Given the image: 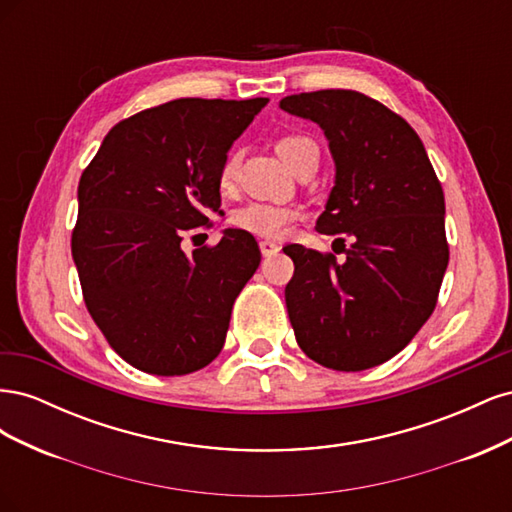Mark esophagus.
I'll list each match as a JSON object with an SVG mask.
<instances>
[{"instance_id": "1", "label": "esophagus", "mask_w": 512, "mask_h": 512, "mask_svg": "<svg viewBox=\"0 0 512 512\" xmlns=\"http://www.w3.org/2000/svg\"><path fill=\"white\" fill-rule=\"evenodd\" d=\"M260 252H262V256H273V254L280 252V245H277L275 241L262 239V241H260Z\"/></svg>"}]
</instances>
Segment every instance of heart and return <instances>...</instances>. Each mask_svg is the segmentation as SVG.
<instances>
[{"label": "heart", "mask_w": 512, "mask_h": 512, "mask_svg": "<svg viewBox=\"0 0 512 512\" xmlns=\"http://www.w3.org/2000/svg\"><path fill=\"white\" fill-rule=\"evenodd\" d=\"M275 149L290 168L297 166L305 156H309V153H318V145L305 134L282 136L280 141H277ZM237 173H239V153L228 151L218 173L220 188L230 190L237 181ZM297 218H299V211L294 207L275 205V203H258V200L247 203L232 213V222H235L239 228L256 232V235H265V237L282 235V232Z\"/></svg>", "instance_id": "obj_1"}]
</instances>
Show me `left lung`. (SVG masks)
<instances>
[{"instance_id": "obj_1", "label": "left lung", "mask_w": 512, "mask_h": 512, "mask_svg": "<svg viewBox=\"0 0 512 512\" xmlns=\"http://www.w3.org/2000/svg\"><path fill=\"white\" fill-rule=\"evenodd\" d=\"M280 106L327 134L337 173L316 228L352 237L342 265L329 252L284 247L294 262L286 286L294 337L329 369L382 365L438 303L448 265L440 179L410 123L361 91H309Z\"/></svg>"}]
</instances>
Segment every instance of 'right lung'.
I'll use <instances>...</instances> for the list:
<instances>
[{
	"label": "right lung",
	"mask_w": 512,
	"mask_h": 512,
	"mask_svg": "<svg viewBox=\"0 0 512 512\" xmlns=\"http://www.w3.org/2000/svg\"><path fill=\"white\" fill-rule=\"evenodd\" d=\"M267 102L179 98L145 108L119 121L83 170L72 258L87 312L132 367L185 376L224 348L260 247L239 228L192 256L181 241L211 226L220 166Z\"/></svg>",
	"instance_id": "add662e5"
}]
</instances>
